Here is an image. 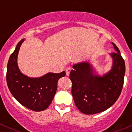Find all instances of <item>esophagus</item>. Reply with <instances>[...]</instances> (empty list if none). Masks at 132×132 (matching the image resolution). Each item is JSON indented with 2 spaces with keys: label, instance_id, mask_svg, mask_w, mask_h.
<instances>
[{
  "label": "esophagus",
  "instance_id": "obj_1",
  "mask_svg": "<svg viewBox=\"0 0 132 132\" xmlns=\"http://www.w3.org/2000/svg\"><path fill=\"white\" fill-rule=\"evenodd\" d=\"M72 70V68H71V67H68L67 69H66V75L67 76H69L70 75V71H71V70Z\"/></svg>",
  "mask_w": 132,
  "mask_h": 132
}]
</instances>
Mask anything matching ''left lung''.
<instances>
[{
    "mask_svg": "<svg viewBox=\"0 0 132 132\" xmlns=\"http://www.w3.org/2000/svg\"><path fill=\"white\" fill-rule=\"evenodd\" d=\"M111 54L112 68L102 77L94 75L88 62L75 64L70 72L72 94L76 107L85 114H95L109 109L121 93L125 74V63L118 46Z\"/></svg>",
    "mask_w": 132,
    "mask_h": 132,
    "instance_id": "8db88e82",
    "label": "left lung"
}]
</instances>
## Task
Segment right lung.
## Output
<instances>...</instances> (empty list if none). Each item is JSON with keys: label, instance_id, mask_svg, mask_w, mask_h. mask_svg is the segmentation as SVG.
I'll return each instance as SVG.
<instances>
[{"label": "right lung", "instance_id": "obj_1", "mask_svg": "<svg viewBox=\"0 0 132 132\" xmlns=\"http://www.w3.org/2000/svg\"><path fill=\"white\" fill-rule=\"evenodd\" d=\"M23 41L22 39L18 43L9 57L6 73L7 84L12 95L22 105L33 111H43L52 103L57 89L59 79L65 77L66 72L48 73L35 78L22 74L17 64V56Z\"/></svg>", "mask_w": 132, "mask_h": 132}]
</instances>
